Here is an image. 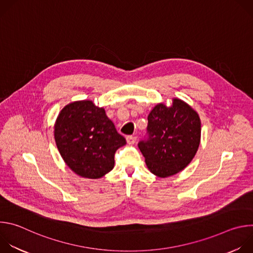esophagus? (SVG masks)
I'll return each mask as SVG.
<instances>
[{"label":"esophagus","mask_w":253,"mask_h":253,"mask_svg":"<svg viewBox=\"0 0 253 253\" xmlns=\"http://www.w3.org/2000/svg\"><path fill=\"white\" fill-rule=\"evenodd\" d=\"M136 137L135 136H127L126 137V140H127V143L129 144V145H133V144L136 142Z\"/></svg>","instance_id":"1"}]
</instances>
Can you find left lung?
<instances>
[{"mask_svg": "<svg viewBox=\"0 0 253 253\" xmlns=\"http://www.w3.org/2000/svg\"><path fill=\"white\" fill-rule=\"evenodd\" d=\"M148 137L138 147L151 173L165 178L182 171L194 158L201 138L198 113L186 102L157 104L148 115Z\"/></svg>", "mask_w": 253, "mask_h": 253, "instance_id": "obj_1", "label": "left lung"}]
</instances>
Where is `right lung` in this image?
<instances>
[{
    "label": "right lung",
    "mask_w": 253,
    "mask_h": 253,
    "mask_svg": "<svg viewBox=\"0 0 253 253\" xmlns=\"http://www.w3.org/2000/svg\"><path fill=\"white\" fill-rule=\"evenodd\" d=\"M57 148L67 166L77 175L98 179L114 167V155L126 144L104 108L93 101L66 105L54 125Z\"/></svg>",
    "instance_id": "right-lung-1"
}]
</instances>
